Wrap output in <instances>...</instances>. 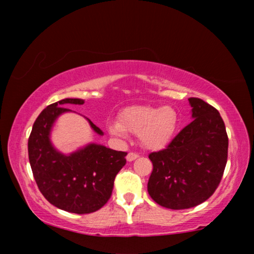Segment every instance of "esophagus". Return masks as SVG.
<instances>
[{
    "mask_svg": "<svg viewBox=\"0 0 254 254\" xmlns=\"http://www.w3.org/2000/svg\"><path fill=\"white\" fill-rule=\"evenodd\" d=\"M136 158H139V154H136V153H134V152H130V153H127V160L128 162H131V161H133V160H135Z\"/></svg>",
    "mask_w": 254,
    "mask_h": 254,
    "instance_id": "obj_1",
    "label": "esophagus"
}]
</instances>
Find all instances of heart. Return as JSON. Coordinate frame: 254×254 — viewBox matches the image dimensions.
Listing matches in <instances>:
<instances>
[{
	"label": "heart",
	"mask_w": 254,
	"mask_h": 254,
	"mask_svg": "<svg viewBox=\"0 0 254 254\" xmlns=\"http://www.w3.org/2000/svg\"><path fill=\"white\" fill-rule=\"evenodd\" d=\"M177 127V111L169 105L127 107L120 113L119 122H110L107 126L114 135L124 136L127 132L137 134L141 144L152 151L169 145Z\"/></svg>",
	"instance_id": "1"
}]
</instances>
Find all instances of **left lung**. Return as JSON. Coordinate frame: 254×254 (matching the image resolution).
I'll return each instance as SVG.
<instances>
[{"mask_svg":"<svg viewBox=\"0 0 254 254\" xmlns=\"http://www.w3.org/2000/svg\"><path fill=\"white\" fill-rule=\"evenodd\" d=\"M192 121L168 147L149 154L153 170L148 192L157 204L170 209L195 207L214 194L227 161L225 124L212 105L188 98Z\"/></svg>","mask_w":254,"mask_h":254,"instance_id":"1","label":"left lung"}]
</instances>
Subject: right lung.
Returning <instances> with one entry per match:
<instances>
[{
  "mask_svg": "<svg viewBox=\"0 0 254 254\" xmlns=\"http://www.w3.org/2000/svg\"><path fill=\"white\" fill-rule=\"evenodd\" d=\"M84 102L65 98L47 106L33 123L28 141L30 166L41 194L56 207L75 214L96 212L107 203L127 154L98 143H88L68 154L54 147L50 135L55 122L62 114L74 112L65 106ZM86 120L94 132L104 134Z\"/></svg>",
  "mask_w": 254,
  "mask_h": 254,
  "instance_id": "add662e5",
  "label": "right lung"
}]
</instances>
